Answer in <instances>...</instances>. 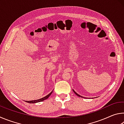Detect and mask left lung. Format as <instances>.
<instances>
[{
    "instance_id": "8db88e82",
    "label": "left lung",
    "mask_w": 124,
    "mask_h": 124,
    "mask_svg": "<svg viewBox=\"0 0 124 124\" xmlns=\"http://www.w3.org/2000/svg\"><path fill=\"white\" fill-rule=\"evenodd\" d=\"M73 91H74V93H75V94H76V95L78 96H79V97H83V98H84V97H82V96H81L80 95H78V94L77 93V92H75L74 91V90H73Z\"/></svg>"
}]
</instances>
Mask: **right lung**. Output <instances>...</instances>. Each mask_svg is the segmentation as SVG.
<instances>
[{"label":"right lung","instance_id":"right-lung-1","mask_svg":"<svg viewBox=\"0 0 124 124\" xmlns=\"http://www.w3.org/2000/svg\"><path fill=\"white\" fill-rule=\"evenodd\" d=\"M52 91H52L49 94H48L47 96H45V97L40 98V99L37 100H32V101H26L25 102H26L27 103H37V102H40L43 101L44 100H46V99H47L48 98H49V96L51 95V93H52Z\"/></svg>","mask_w":124,"mask_h":124}]
</instances>
